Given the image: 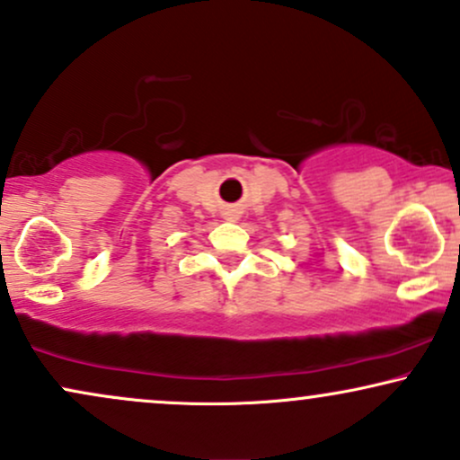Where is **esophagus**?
Wrapping results in <instances>:
<instances>
[{
	"label": "esophagus",
	"mask_w": 460,
	"mask_h": 460,
	"mask_svg": "<svg viewBox=\"0 0 460 460\" xmlns=\"http://www.w3.org/2000/svg\"><path fill=\"white\" fill-rule=\"evenodd\" d=\"M224 215H226V219H228V221H236V219H239V213H236L234 208H232V211H226Z\"/></svg>",
	"instance_id": "34e87169"
}]
</instances>
